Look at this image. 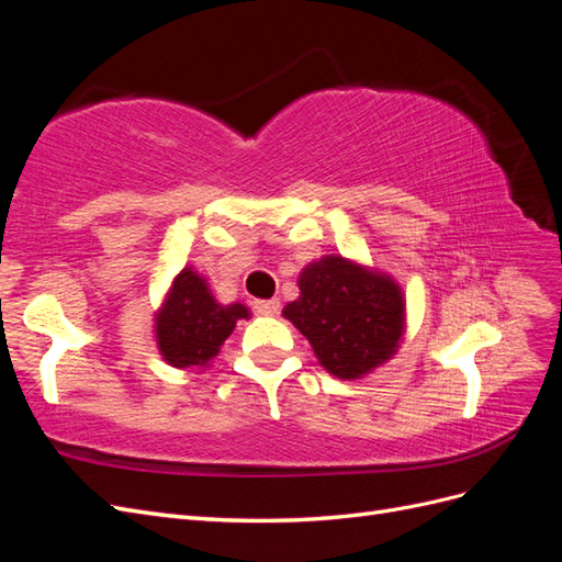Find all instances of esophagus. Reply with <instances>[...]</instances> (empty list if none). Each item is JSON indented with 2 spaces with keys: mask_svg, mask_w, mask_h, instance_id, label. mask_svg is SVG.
<instances>
[{
  "mask_svg": "<svg viewBox=\"0 0 562 562\" xmlns=\"http://www.w3.org/2000/svg\"><path fill=\"white\" fill-rule=\"evenodd\" d=\"M279 307H281V302H279L277 297L255 302V312H258L260 316H277V314H279Z\"/></svg>",
  "mask_w": 562,
  "mask_h": 562,
  "instance_id": "1",
  "label": "esophagus"
}]
</instances>
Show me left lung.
<instances>
[{"instance_id":"left-lung-1","label":"left lung","mask_w":562,"mask_h":562,"mask_svg":"<svg viewBox=\"0 0 562 562\" xmlns=\"http://www.w3.org/2000/svg\"><path fill=\"white\" fill-rule=\"evenodd\" d=\"M300 297L283 318L310 339L323 370L361 380L391 361L407 330L401 283L378 267L345 255H323L300 271Z\"/></svg>"}]
</instances>
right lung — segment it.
Masks as SVG:
<instances>
[{"label":"right lung","instance_id":"obj_1","mask_svg":"<svg viewBox=\"0 0 562 562\" xmlns=\"http://www.w3.org/2000/svg\"><path fill=\"white\" fill-rule=\"evenodd\" d=\"M241 318H250L246 304L217 302L206 277L187 265L168 285L151 328L168 366L201 375Z\"/></svg>","mask_w":562,"mask_h":562}]
</instances>
